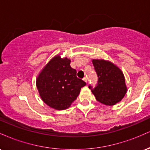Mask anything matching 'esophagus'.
Instances as JSON below:
<instances>
[{
  "mask_svg": "<svg viewBox=\"0 0 150 150\" xmlns=\"http://www.w3.org/2000/svg\"><path fill=\"white\" fill-rule=\"evenodd\" d=\"M83 80L85 81V82H87V77H84V78H83Z\"/></svg>",
  "mask_w": 150,
  "mask_h": 150,
  "instance_id": "esophagus-1",
  "label": "esophagus"
}]
</instances>
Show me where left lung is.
Returning <instances> with one entry per match:
<instances>
[{
	"mask_svg": "<svg viewBox=\"0 0 150 150\" xmlns=\"http://www.w3.org/2000/svg\"><path fill=\"white\" fill-rule=\"evenodd\" d=\"M93 65L98 76V83L92 94L96 99L106 106H113L123 99L127 92L124 75L122 70L111 61L92 59Z\"/></svg>",
	"mask_w": 150,
	"mask_h": 150,
	"instance_id": "left-lung-1",
	"label": "left lung"
}]
</instances>
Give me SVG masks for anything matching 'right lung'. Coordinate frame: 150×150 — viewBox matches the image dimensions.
<instances>
[{
    "label": "right lung",
    "mask_w": 150,
    "mask_h": 150,
    "mask_svg": "<svg viewBox=\"0 0 150 150\" xmlns=\"http://www.w3.org/2000/svg\"><path fill=\"white\" fill-rule=\"evenodd\" d=\"M70 59L56 55L41 70L36 80L39 96L46 105L56 110L71 106L86 83L76 76Z\"/></svg>",
    "instance_id": "right-lung-1"
}]
</instances>
